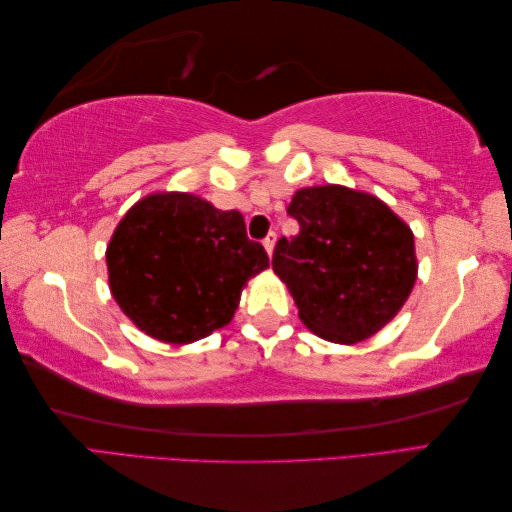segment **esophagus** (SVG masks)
Masks as SVG:
<instances>
[{
  "mask_svg": "<svg viewBox=\"0 0 512 512\" xmlns=\"http://www.w3.org/2000/svg\"><path fill=\"white\" fill-rule=\"evenodd\" d=\"M275 244H277V233H268L266 239H264V248H266L268 255H273Z\"/></svg>",
  "mask_w": 512,
  "mask_h": 512,
  "instance_id": "1",
  "label": "esophagus"
}]
</instances>
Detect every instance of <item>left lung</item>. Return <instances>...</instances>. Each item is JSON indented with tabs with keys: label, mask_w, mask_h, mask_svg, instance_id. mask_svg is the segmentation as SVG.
I'll return each mask as SVG.
<instances>
[{
	"label": "left lung",
	"mask_w": 512,
	"mask_h": 512,
	"mask_svg": "<svg viewBox=\"0 0 512 512\" xmlns=\"http://www.w3.org/2000/svg\"><path fill=\"white\" fill-rule=\"evenodd\" d=\"M288 215L299 233L279 239L273 270L303 325L341 345L383 330L416 284L411 228L376 195L343 184L299 189Z\"/></svg>",
	"instance_id": "8db88e82"
}]
</instances>
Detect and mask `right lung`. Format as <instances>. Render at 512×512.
I'll return each instance as SVG.
<instances>
[{"mask_svg": "<svg viewBox=\"0 0 512 512\" xmlns=\"http://www.w3.org/2000/svg\"><path fill=\"white\" fill-rule=\"evenodd\" d=\"M112 297L138 330L171 345L231 323L250 277L266 270L239 211L200 195L158 191L129 209L105 250Z\"/></svg>", "mask_w": 512, "mask_h": 512, "instance_id": "add662e5", "label": "right lung"}]
</instances>
